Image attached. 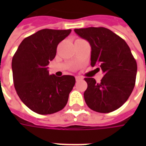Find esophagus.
Masks as SVG:
<instances>
[{
	"mask_svg": "<svg viewBox=\"0 0 146 146\" xmlns=\"http://www.w3.org/2000/svg\"><path fill=\"white\" fill-rule=\"evenodd\" d=\"M83 78L80 76H76V81H80V80H82Z\"/></svg>",
	"mask_w": 146,
	"mask_h": 146,
	"instance_id": "obj_1",
	"label": "esophagus"
}]
</instances>
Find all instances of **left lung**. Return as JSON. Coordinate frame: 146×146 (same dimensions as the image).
Returning <instances> with one entry per match:
<instances>
[{
	"label": "left lung",
	"mask_w": 146,
	"mask_h": 146,
	"mask_svg": "<svg viewBox=\"0 0 146 146\" xmlns=\"http://www.w3.org/2000/svg\"><path fill=\"white\" fill-rule=\"evenodd\" d=\"M75 33L89 42L91 66H98L104 76L101 82L86 77L88 88L84 93L91 110L106 113L119 109L135 88L137 63L124 40L104 27L75 29Z\"/></svg>",
	"instance_id": "8db88e82"
}]
</instances>
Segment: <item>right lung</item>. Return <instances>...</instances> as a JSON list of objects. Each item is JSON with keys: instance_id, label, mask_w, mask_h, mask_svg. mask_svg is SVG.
<instances>
[{"instance_id": "right-lung-1", "label": "right lung", "mask_w": 146, "mask_h": 146, "mask_svg": "<svg viewBox=\"0 0 146 146\" xmlns=\"http://www.w3.org/2000/svg\"><path fill=\"white\" fill-rule=\"evenodd\" d=\"M71 30H39L26 37L19 46L11 62L13 81L21 101L41 115L63 109L75 84L73 76L49 75L48 65L56 55L58 44Z\"/></svg>"}]
</instances>
